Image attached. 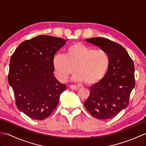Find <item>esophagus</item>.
<instances>
[{
    "mask_svg": "<svg viewBox=\"0 0 146 146\" xmlns=\"http://www.w3.org/2000/svg\"><path fill=\"white\" fill-rule=\"evenodd\" d=\"M70 89H72V90H74V91H77L80 89V88L76 85H70Z\"/></svg>",
    "mask_w": 146,
    "mask_h": 146,
    "instance_id": "obj_1",
    "label": "esophagus"
}]
</instances>
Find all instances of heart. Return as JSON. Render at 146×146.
I'll use <instances>...</instances> for the list:
<instances>
[{"mask_svg":"<svg viewBox=\"0 0 146 146\" xmlns=\"http://www.w3.org/2000/svg\"><path fill=\"white\" fill-rule=\"evenodd\" d=\"M109 65L110 58L106 52L80 43L68 47L65 55L57 53L53 58L56 76L63 83L76 72L74 80L93 85L106 75Z\"/></svg>","mask_w":146,"mask_h":146,"instance_id":"heart-1","label":"heart"}]
</instances>
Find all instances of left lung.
I'll return each mask as SVG.
<instances>
[{"label":"left lung","mask_w":146,"mask_h":146,"mask_svg":"<svg viewBox=\"0 0 146 146\" xmlns=\"http://www.w3.org/2000/svg\"><path fill=\"white\" fill-rule=\"evenodd\" d=\"M86 41L108 53L110 65L103 78L90 86V96L84 105L97 119H111L128 106L135 86L134 63L126 49L116 42L99 37Z\"/></svg>","instance_id":"obj_1"}]
</instances>
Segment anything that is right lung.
I'll use <instances>...</instances> for the list:
<instances>
[{"label": "right lung", "mask_w": 146, "mask_h": 146, "mask_svg": "<svg viewBox=\"0 0 146 146\" xmlns=\"http://www.w3.org/2000/svg\"><path fill=\"white\" fill-rule=\"evenodd\" d=\"M67 40L40 35L23 42L10 60L9 83L18 109L35 120L48 117L66 86L53 74V58Z\"/></svg>", "instance_id": "right-lung-1"}]
</instances>
